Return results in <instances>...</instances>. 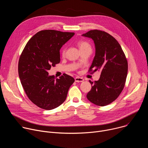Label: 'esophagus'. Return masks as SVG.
I'll use <instances>...</instances> for the list:
<instances>
[{
    "instance_id": "esophagus-1",
    "label": "esophagus",
    "mask_w": 148,
    "mask_h": 148,
    "mask_svg": "<svg viewBox=\"0 0 148 148\" xmlns=\"http://www.w3.org/2000/svg\"><path fill=\"white\" fill-rule=\"evenodd\" d=\"M84 81V79L82 78H81L79 77H77L75 78V81L79 82H83Z\"/></svg>"
}]
</instances>
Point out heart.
Listing matches in <instances>:
<instances>
[{"label":"heart","mask_w":148,"mask_h":148,"mask_svg":"<svg viewBox=\"0 0 148 148\" xmlns=\"http://www.w3.org/2000/svg\"><path fill=\"white\" fill-rule=\"evenodd\" d=\"M78 47L79 49V50H82V49H86V48H87V47H91L90 45L87 43V42L86 41H79L78 44ZM65 53H66V49L65 48H63L61 50V54L62 56H64L65 54Z\"/></svg>","instance_id":"b5f03b06"}]
</instances>
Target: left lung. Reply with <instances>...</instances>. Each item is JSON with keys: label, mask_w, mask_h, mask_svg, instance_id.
<instances>
[{"label": "left lung", "mask_w": 148, "mask_h": 148, "mask_svg": "<svg viewBox=\"0 0 148 148\" xmlns=\"http://www.w3.org/2000/svg\"><path fill=\"white\" fill-rule=\"evenodd\" d=\"M82 36L93 40L95 55L89 72L101 71L87 95L92 103L103 107L115 101L123 90L128 73V61L117 40L107 32L93 30Z\"/></svg>", "instance_id": "obj_1"}]
</instances>
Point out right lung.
I'll return each instance as SVG.
<instances>
[{
  "label": "right lung",
  "mask_w": 148,
  "mask_h": 148,
  "mask_svg": "<svg viewBox=\"0 0 148 148\" xmlns=\"http://www.w3.org/2000/svg\"><path fill=\"white\" fill-rule=\"evenodd\" d=\"M74 33L54 30H41L27 43L20 57L18 72L29 99L46 110L54 109L64 102L73 77L63 74L60 78L48 71L60 61V50Z\"/></svg>",
  "instance_id": "right-lung-1"
}]
</instances>
